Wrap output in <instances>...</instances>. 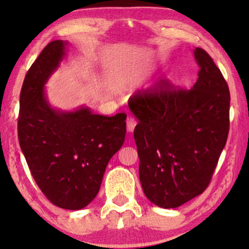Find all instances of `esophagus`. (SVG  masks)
I'll return each instance as SVG.
<instances>
[{
    "instance_id": "esophagus-1",
    "label": "esophagus",
    "mask_w": 249,
    "mask_h": 249,
    "mask_svg": "<svg viewBox=\"0 0 249 249\" xmlns=\"http://www.w3.org/2000/svg\"><path fill=\"white\" fill-rule=\"evenodd\" d=\"M126 124H127V126H126V127H127V132L133 133L135 129V126H136L137 123H136V121L133 119V117H128L127 121H126Z\"/></svg>"
}]
</instances>
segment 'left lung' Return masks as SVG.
<instances>
[{
  "label": "left lung",
  "mask_w": 249,
  "mask_h": 249,
  "mask_svg": "<svg viewBox=\"0 0 249 249\" xmlns=\"http://www.w3.org/2000/svg\"><path fill=\"white\" fill-rule=\"evenodd\" d=\"M193 54L200 71L190 90L161 80L129 105L138 121L134 138L142 190L163 209L178 208L205 190L229 135L227 83L205 50L196 48Z\"/></svg>",
  "instance_id": "left-lung-1"
}]
</instances>
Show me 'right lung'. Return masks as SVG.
I'll return each instance as SVG.
<instances>
[{
  "mask_svg": "<svg viewBox=\"0 0 249 249\" xmlns=\"http://www.w3.org/2000/svg\"><path fill=\"white\" fill-rule=\"evenodd\" d=\"M68 41L53 40L25 77L19 98L18 141L36 183L53 204L81 210L98 195L105 169L124 144L126 114H94L88 107L50 105L45 84L60 66Z\"/></svg>",
  "mask_w": 249,
  "mask_h": 249,
  "instance_id": "obj_1",
  "label": "right lung"
}]
</instances>
